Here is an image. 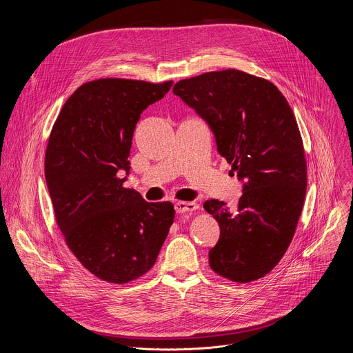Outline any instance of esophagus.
<instances>
[{
  "instance_id": "1",
  "label": "esophagus",
  "mask_w": 353,
  "mask_h": 353,
  "mask_svg": "<svg viewBox=\"0 0 353 353\" xmlns=\"http://www.w3.org/2000/svg\"><path fill=\"white\" fill-rule=\"evenodd\" d=\"M198 208L196 203H188V201H179V203L174 204V210L177 214H184V212H191Z\"/></svg>"
}]
</instances>
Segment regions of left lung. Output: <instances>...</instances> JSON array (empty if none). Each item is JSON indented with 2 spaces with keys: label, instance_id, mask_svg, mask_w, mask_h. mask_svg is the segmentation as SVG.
<instances>
[{
  "label": "left lung",
  "instance_id": "1",
  "mask_svg": "<svg viewBox=\"0 0 353 353\" xmlns=\"http://www.w3.org/2000/svg\"><path fill=\"white\" fill-rule=\"evenodd\" d=\"M173 93L208 123L218 152L244 181L236 210L205 201L221 228L210 267L237 283L257 281L286 253L305 204L307 166L294 114L272 82L239 70L181 79Z\"/></svg>",
  "mask_w": 353,
  "mask_h": 353
}]
</instances>
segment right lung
I'll return each instance as SVG.
<instances>
[{"label":"right lung","instance_id":"right-lung-1","mask_svg":"<svg viewBox=\"0 0 353 353\" xmlns=\"http://www.w3.org/2000/svg\"><path fill=\"white\" fill-rule=\"evenodd\" d=\"M173 81L102 78L81 85L50 134L44 174L56 221L78 261L99 279L123 285L154 267L174 207L146 203L125 188L132 134L141 113Z\"/></svg>","mask_w":353,"mask_h":353}]
</instances>
